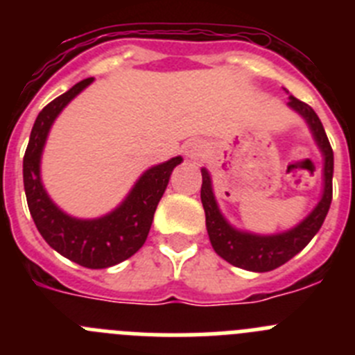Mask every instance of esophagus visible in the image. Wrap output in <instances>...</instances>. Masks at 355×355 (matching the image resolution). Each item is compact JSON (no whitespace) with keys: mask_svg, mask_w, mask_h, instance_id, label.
Segmentation results:
<instances>
[{"mask_svg":"<svg viewBox=\"0 0 355 355\" xmlns=\"http://www.w3.org/2000/svg\"><path fill=\"white\" fill-rule=\"evenodd\" d=\"M183 150H184V155H187L190 159H197L205 155L206 147L200 140H190V142L184 144Z\"/></svg>","mask_w":355,"mask_h":355,"instance_id":"esophagus-1","label":"esophagus"}]
</instances>
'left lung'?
Segmentation results:
<instances>
[{
    "instance_id": "left-lung-1",
    "label": "left lung",
    "mask_w": 355,
    "mask_h": 355,
    "mask_svg": "<svg viewBox=\"0 0 355 355\" xmlns=\"http://www.w3.org/2000/svg\"><path fill=\"white\" fill-rule=\"evenodd\" d=\"M288 106L302 115L304 121L311 130L313 139L324 156V192L318 205L300 224L277 234H254L247 231H238L236 227L225 220L216 205L213 193L211 178L206 168L202 172V187H200V200L206 213V229L215 252L231 265L250 272H270L277 266L290 261L295 254H299L304 247L313 240L324 224L332 200V172H334V155L329 144L324 126L320 122L315 110L297 97L290 96Z\"/></svg>"
}]
</instances>
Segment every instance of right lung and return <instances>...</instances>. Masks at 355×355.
Masks as SVG:
<instances>
[{
  "label": "right lung",
  "mask_w": 355,
  "mask_h": 355,
  "mask_svg": "<svg viewBox=\"0 0 355 355\" xmlns=\"http://www.w3.org/2000/svg\"><path fill=\"white\" fill-rule=\"evenodd\" d=\"M92 81L94 78H87L76 83L37 115L23 158V180L31 218L49 247L85 268H108L131 258L146 243L156 206L167 188L172 171L183 158L175 156L147 168L126 199L108 215L76 218L62 211L44 190L40 158L55 119Z\"/></svg>",
  "instance_id": "add662e5"
}]
</instances>
